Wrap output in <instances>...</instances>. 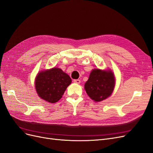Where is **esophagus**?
<instances>
[{
	"mask_svg": "<svg viewBox=\"0 0 153 153\" xmlns=\"http://www.w3.org/2000/svg\"><path fill=\"white\" fill-rule=\"evenodd\" d=\"M73 82L74 83H76V84H80V80H79V79H75V80H73Z\"/></svg>",
	"mask_w": 153,
	"mask_h": 153,
	"instance_id": "esophagus-1",
	"label": "esophagus"
}]
</instances>
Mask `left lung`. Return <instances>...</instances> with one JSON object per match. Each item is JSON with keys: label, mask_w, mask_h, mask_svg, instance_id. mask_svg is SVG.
Masks as SVG:
<instances>
[{"label": "left lung", "mask_w": 153, "mask_h": 153, "mask_svg": "<svg viewBox=\"0 0 153 153\" xmlns=\"http://www.w3.org/2000/svg\"><path fill=\"white\" fill-rule=\"evenodd\" d=\"M115 86V76L111 71L93 69L85 84V89L90 98L101 101L111 95Z\"/></svg>", "instance_id": "8db88e82"}]
</instances>
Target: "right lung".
Returning a JSON list of instances; mask_svg holds the SVG:
<instances>
[{
	"label": "right lung",
	"mask_w": 153,
	"mask_h": 153,
	"mask_svg": "<svg viewBox=\"0 0 153 153\" xmlns=\"http://www.w3.org/2000/svg\"><path fill=\"white\" fill-rule=\"evenodd\" d=\"M71 79L61 69L53 68L38 73L35 81L37 93L40 98L54 103L62 98Z\"/></svg>",
	"instance_id": "obj_1"
}]
</instances>
